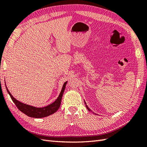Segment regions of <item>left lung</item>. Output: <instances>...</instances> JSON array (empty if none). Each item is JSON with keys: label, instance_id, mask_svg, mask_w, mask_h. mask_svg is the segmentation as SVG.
Instances as JSON below:
<instances>
[{"label": "left lung", "instance_id": "8db88e82", "mask_svg": "<svg viewBox=\"0 0 147 147\" xmlns=\"http://www.w3.org/2000/svg\"><path fill=\"white\" fill-rule=\"evenodd\" d=\"M85 104H86V108H87V109H88V110L89 111H90V109L88 108V106H87V105H86V102H85Z\"/></svg>", "mask_w": 147, "mask_h": 147}]
</instances>
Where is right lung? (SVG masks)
Segmentation results:
<instances>
[{"label":"right lung","instance_id":"obj_1","mask_svg":"<svg viewBox=\"0 0 147 147\" xmlns=\"http://www.w3.org/2000/svg\"><path fill=\"white\" fill-rule=\"evenodd\" d=\"M67 83V82H65L64 83L63 86H62L61 92L57 98L56 99L54 102L52 103L51 104L43 107H34V106L24 104V103H22L20 101H18V100L16 99L14 96L11 95L10 92L9 91L7 87L6 86L5 87L9 95L11 96L12 100L13 101L15 105H16V107H18L19 110L29 117L33 118H42L49 116V115L55 113V112L59 109V107H60L62 97V95H63V93L65 88V85H66Z\"/></svg>","mask_w":147,"mask_h":147}]
</instances>
